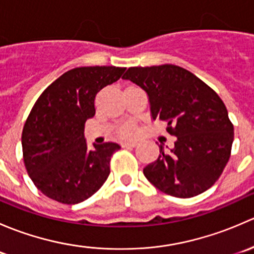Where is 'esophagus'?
<instances>
[{
  "instance_id": "34e87169",
  "label": "esophagus",
  "mask_w": 254,
  "mask_h": 254,
  "mask_svg": "<svg viewBox=\"0 0 254 254\" xmlns=\"http://www.w3.org/2000/svg\"><path fill=\"white\" fill-rule=\"evenodd\" d=\"M123 147H135V146L139 145V142L136 140H130V141H125L122 143Z\"/></svg>"
}]
</instances>
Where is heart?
Instances as JSON below:
<instances>
[{
    "label": "heart",
    "instance_id": "1",
    "mask_svg": "<svg viewBox=\"0 0 254 254\" xmlns=\"http://www.w3.org/2000/svg\"><path fill=\"white\" fill-rule=\"evenodd\" d=\"M134 130L135 129L132 125H125V127L122 129V131H120V135H122V136H127V135L132 134Z\"/></svg>",
    "mask_w": 254,
    "mask_h": 254
}]
</instances>
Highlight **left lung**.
Instances as JSON below:
<instances>
[{
	"instance_id": "1",
	"label": "left lung",
	"mask_w": 254,
	"mask_h": 254,
	"mask_svg": "<svg viewBox=\"0 0 254 254\" xmlns=\"http://www.w3.org/2000/svg\"><path fill=\"white\" fill-rule=\"evenodd\" d=\"M130 79L146 92L151 117L167 123L177 137L143 168L150 183L168 195L191 198L207 190L229 162L234 125L224 102L200 78L176 65L129 67Z\"/></svg>"
}]
</instances>
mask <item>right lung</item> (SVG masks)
Wrapping results in <instances>:
<instances>
[{
  "label": "right lung",
  "mask_w": 254,
  "mask_h": 254,
  "mask_svg": "<svg viewBox=\"0 0 254 254\" xmlns=\"http://www.w3.org/2000/svg\"><path fill=\"white\" fill-rule=\"evenodd\" d=\"M127 70L88 66L67 71L40 94L22 132L23 160L33 183L63 204H78L93 195L111 173L117 142L87 147L84 124L94 117V98Z\"/></svg>",
  "instance_id": "add662e5"
}]
</instances>
